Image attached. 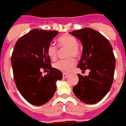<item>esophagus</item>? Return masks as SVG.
Returning <instances> with one entry per match:
<instances>
[{
    "mask_svg": "<svg viewBox=\"0 0 126 126\" xmlns=\"http://www.w3.org/2000/svg\"><path fill=\"white\" fill-rule=\"evenodd\" d=\"M68 75V74H66V73H63V78L65 79V78H66V77H67Z\"/></svg>",
    "mask_w": 126,
    "mask_h": 126,
    "instance_id": "1",
    "label": "esophagus"
}]
</instances>
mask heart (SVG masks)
<instances>
[{
    "label": "heart",
    "instance_id": "b5f03b06",
    "mask_svg": "<svg viewBox=\"0 0 126 126\" xmlns=\"http://www.w3.org/2000/svg\"><path fill=\"white\" fill-rule=\"evenodd\" d=\"M58 45L61 48H67L66 57L68 58L54 63L53 67L61 72H69L75 65V60L72 56L77 57L79 54V50L77 47V40L74 36L67 34L64 35L58 38ZM58 47L54 44H50L47 48V54L49 58L52 60H55L58 56Z\"/></svg>",
    "mask_w": 126,
    "mask_h": 126
}]
</instances>
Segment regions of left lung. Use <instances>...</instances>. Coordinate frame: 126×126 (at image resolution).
<instances>
[{"mask_svg": "<svg viewBox=\"0 0 126 126\" xmlns=\"http://www.w3.org/2000/svg\"><path fill=\"white\" fill-rule=\"evenodd\" d=\"M82 44V54L78 67L87 76L77 74L79 82L73 88L77 98L86 104H95L106 96L113 83L115 58L108 39L96 30L85 28L69 32Z\"/></svg>", "mask_w": 126, "mask_h": 126, "instance_id": "1", "label": "left lung"}]
</instances>
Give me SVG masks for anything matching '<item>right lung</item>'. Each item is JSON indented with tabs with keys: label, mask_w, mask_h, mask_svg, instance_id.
Masks as SVG:
<instances>
[{
	"label": "right lung",
	"mask_w": 126,
	"mask_h": 126,
	"mask_svg": "<svg viewBox=\"0 0 126 126\" xmlns=\"http://www.w3.org/2000/svg\"><path fill=\"white\" fill-rule=\"evenodd\" d=\"M58 32L34 29L16 42L11 56V64L17 89L28 103L40 106L47 103L56 90V81L63 74L52 68L47 48ZM41 67L50 70L43 76ZM49 72V71H48Z\"/></svg>",
	"instance_id": "obj_1"
}]
</instances>
